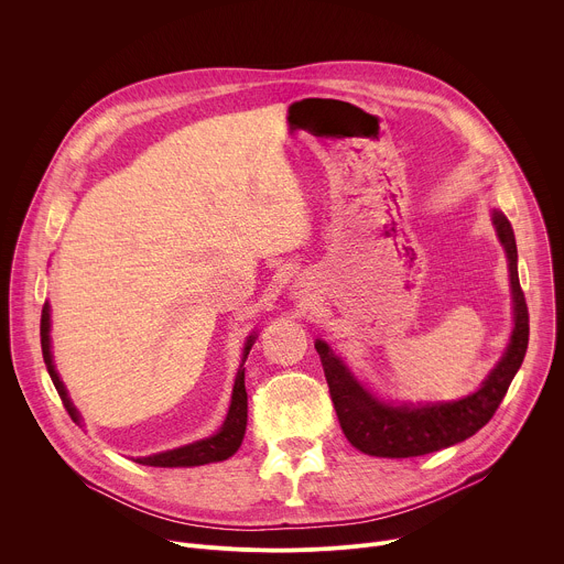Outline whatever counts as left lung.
Listing matches in <instances>:
<instances>
[{"mask_svg": "<svg viewBox=\"0 0 564 564\" xmlns=\"http://www.w3.org/2000/svg\"><path fill=\"white\" fill-rule=\"evenodd\" d=\"M491 223L507 254L513 330L505 355L466 397L453 401H383L372 394L346 366V361L326 344L316 339L314 348L324 364L333 404L348 442L366 455L375 457H417L448 448L468 440L481 426L489 424L522 366L529 344V310L518 279V248L509 218L491 209Z\"/></svg>", "mask_w": 564, "mask_h": 564, "instance_id": "8db88e82", "label": "left lung"}]
</instances>
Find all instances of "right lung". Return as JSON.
Wrapping results in <instances>:
<instances>
[{
  "mask_svg": "<svg viewBox=\"0 0 564 564\" xmlns=\"http://www.w3.org/2000/svg\"><path fill=\"white\" fill-rule=\"evenodd\" d=\"M40 337H42L44 364H46L51 381H53V386H55V390H57V394L62 399V404L68 411L70 420L75 424L83 426V415H79V411L73 406V401L68 397V390L62 383V379H59V375L55 370V364H53V352H51V305H48V301L42 307ZM254 341H257V333H252L246 339L243 359H240V366H238V372H236V379H234V388H231L229 411H227V417H225L223 426L218 429V433H214V435H209L205 440H198V442L172 448V451L153 453V455H147V457H135L133 462L144 464V466L178 468V466H203V464L223 462V459L231 457L238 451L240 442H243V437H246V426H248V392H246V368H243V364H246Z\"/></svg>",
  "mask_w": 564,
  "mask_h": 564,
  "instance_id": "obj_1",
  "label": "right lung"
}]
</instances>
